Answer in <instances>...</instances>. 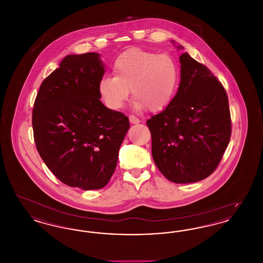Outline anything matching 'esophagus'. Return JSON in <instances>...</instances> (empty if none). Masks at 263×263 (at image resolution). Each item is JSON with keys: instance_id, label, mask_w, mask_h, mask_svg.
Here are the masks:
<instances>
[{"instance_id": "34e87169", "label": "esophagus", "mask_w": 263, "mask_h": 263, "mask_svg": "<svg viewBox=\"0 0 263 263\" xmlns=\"http://www.w3.org/2000/svg\"><path fill=\"white\" fill-rule=\"evenodd\" d=\"M129 120H130V122L133 123V124L140 123V119L138 118L137 116H135V115H133V114H131V115L129 116Z\"/></svg>"}]
</instances>
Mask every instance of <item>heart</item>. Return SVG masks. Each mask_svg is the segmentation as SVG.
Returning a JSON list of instances; mask_svg holds the SVG:
<instances>
[{"label":"heart","mask_w":263,"mask_h":263,"mask_svg":"<svg viewBox=\"0 0 263 263\" xmlns=\"http://www.w3.org/2000/svg\"><path fill=\"white\" fill-rule=\"evenodd\" d=\"M113 73L100 83V96L111 109H119L132 89L136 107L162 110L173 100L178 82V69L170 55L140 48L119 55Z\"/></svg>","instance_id":"b5f03b06"}]
</instances>
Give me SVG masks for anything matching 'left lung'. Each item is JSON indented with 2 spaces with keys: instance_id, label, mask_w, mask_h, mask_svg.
Segmentation results:
<instances>
[{
  "instance_id": "left-lung-1",
  "label": "left lung",
  "mask_w": 263,
  "mask_h": 263,
  "mask_svg": "<svg viewBox=\"0 0 263 263\" xmlns=\"http://www.w3.org/2000/svg\"><path fill=\"white\" fill-rule=\"evenodd\" d=\"M179 61L180 84L175 98L147 125L160 172L175 183H191L218 167L231 139L232 121L221 82L186 52Z\"/></svg>"
}]
</instances>
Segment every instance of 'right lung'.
I'll list each match as a JSON object with an SVG mask.
<instances>
[{
  "instance_id": "right-lung-1",
  "label": "right lung",
  "mask_w": 263,
  "mask_h": 263,
  "mask_svg": "<svg viewBox=\"0 0 263 263\" xmlns=\"http://www.w3.org/2000/svg\"><path fill=\"white\" fill-rule=\"evenodd\" d=\"M104 74L98 53L68 55L42 82L32 109L38 153L60 181L71 187H104L115 171L129 129L125 114L100 101Z\"/></svg>"
}]
</instances>
